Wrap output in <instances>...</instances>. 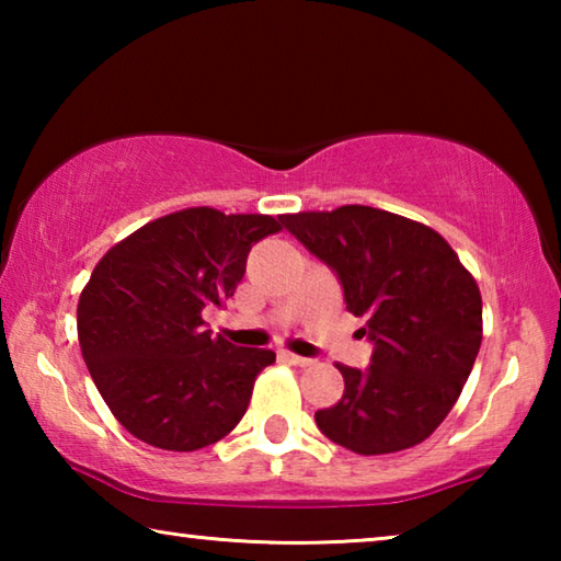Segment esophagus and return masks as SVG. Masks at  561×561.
Instances as JSON below:
<instances>
[{
    "instance_id": "esophagus-1",
    "label": "esophagus",
    "mask_w": 561,
    "mask_h": 561,
    "mask_svg": "<svg viewBox=\"0 0 561 561\" xmlns=\"http://www.w3.org/2000/svg\"><path fill=\"white\" fill-rule=\"evenodd\" d=\"M279 358L282 360H287V364H291V366H309L311 364V358H307V356H297V354H291V351H279Z\"/></svg>"
}]
</instances>
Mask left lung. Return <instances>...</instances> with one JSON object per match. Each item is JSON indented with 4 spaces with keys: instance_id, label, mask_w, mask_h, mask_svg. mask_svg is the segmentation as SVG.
I'll list each match as a JSON object with an SVG mask.
<instances>
[{
    "instance_id": "obj_1",
    "label": "left lung",
    "mask_w": 561,
    "mask_h": 561,
    "mask_svg": "<svg viewBox=\"0 0 561 561\" xmlns=\"http://www.w3.org/2000/svg\"><path fill=\"white\" fill-rule=\"evenodd\" d=\"M336 274L346 309L366 319L368 368L336 366L344 396L317 411L319 431L358 455L413 448L458 401L482 341V299L443 237L366 205L282 215Z\"/></svg>"
}]
</instances>
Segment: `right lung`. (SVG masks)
Returning <instances> with one entry per match:
<instances>
[{
    "label": "right lung",
    "mask_w": 561,
    "mask_h": 561,
    "mask_svg": "<svg viewBox=\"0 0 561 561\" xmlns=\"http://www.w3.org/2000/svg\"><path fill=\"white\" fill-rule=\"evenodd\" d=\"M279 230L270 215L190 207L103 254L76 309L79 344L103 401L138 440L190 453L242 421L274 351L213 339L203 311L232 297L252 244Z\"/></svg>",
    "instance_id": "1"
}]
</instances>
